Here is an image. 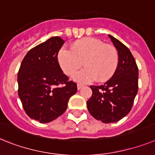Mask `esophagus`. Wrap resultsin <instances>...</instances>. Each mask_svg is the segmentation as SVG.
<instances>
[{
    "label": "esophagus",
    "instance_id": "esophagus-1",
    "mask_svg": "<svg viewBox=\"0 0 155 155\" xmlns=\"http://www.w3.org/2000/svg\"><path fill=\"white\" fill-rule=\"evenodd\" d=\"M84 87V85H82V84H77V89L80 90L82 88Z\"/></svg>",
    "mask_w": 155,
    "mask_h": 155
}]
</instances>
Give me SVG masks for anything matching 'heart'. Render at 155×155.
<instances>
[{"instance_id": "obj_1", "label": "heart", "mask_w": 155, "mask_h": 155, "mask_svg": "<svg viewBox=\"0 0 155 155\" xmlns=\"http://www.w3.org/2000/svg\"><path fill=\"white\" fill-rule=\"evenodd\" d=\"M71 49H60L58 61L68 75H73L84 62L85 68L73 75L75 81L89 84L97 79L99 82H106L117 71L119 56L113 45H106L94 38H84L74 41Z\"/></svg>"}]
</instances>
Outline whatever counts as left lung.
Instances as JSON below:
<instances>
[{"mask_svg":"<svg viewBox=\"0 0 155 155\" xmlns=\"http://www.w3.org/2000/svg\"><path fill=\"white\" fill-rule=\"evenodd\" d=\"M117 50L119 62L110 80L101 86H91L92 95L87 102L92 117L103 123H114L131 110L138 92L139 69L128 47L109 35Z\"/></svg>","mask_w":155,"mask_h":155,"instance_id":"obj_1","label":"left lung"}]
</instances>
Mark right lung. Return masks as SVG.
<instances>
[{
    "instance_id": "right-lung-1",
    "label": "right lung",
    "mask_w": 155,
    "mask_h": 155,
    "mask_svg": "<svg viewBox=\"0 0 155 155\" xmlns=\"http://www.w3.org/2000/svg\"><path fill=\"white\" fill-rule=\"evenodd\" d=\"M64 41L51 37L26 54L18 72V94L26 114L40 123H49L67 110L68 102L77 91L68 81L58 61Z\"/></svg>"
}]
</instances>
